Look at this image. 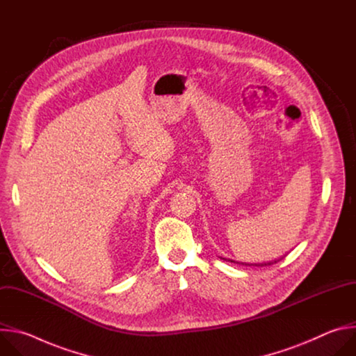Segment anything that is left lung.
I'll use <instances>...</instances> for the list:
<instances>
[{
    "label": "left lung",
    "instance_id": "obj_1",
    "mask_svg": "<svg viewBox=\"0 0 356 356\" xmlns=\"http://www.w3.org/2000/svg\"><path fill=\"white\" fill-rule=\"evenodd\" d=\"M221 259H224V261H228V262H234L235 264V261H232V259H227V258H221ZM283 258H280V259H276L275 262H265V264H242V265H246V266H268V265H273V264H277L279 261H282ZM236 264H239V262H236Z\"/></svg>",
    "mask_w": 356,
    "mask_h": 356
}]
</instances>
